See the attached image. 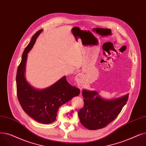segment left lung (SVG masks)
<instances>
[{
	"label": "left lung",
	"instance_id": "8db88e82",
	"mask_svg": "<svg viewBox=\"0 0 146 146\" xmlns=\"http://www.w3.org/2000/svg\"><path fill=\"white\" fill-rule=\"evenodd\" d=\"M84 107L78 113L81 124L88 129L96 130L106 127L119 114L127 103L128 94L113 100L102 99L98 92L84 90Z\"/></svg>",
	"mask_w": 146,
	"mask_h": 146
}]
</instances>
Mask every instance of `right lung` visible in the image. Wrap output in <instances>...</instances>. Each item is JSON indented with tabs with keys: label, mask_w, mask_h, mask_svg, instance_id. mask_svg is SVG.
Segmentation results:
<instances>
[{
	"label": "right lung",
	"mask_w": 146,
	"mask_h": 146,
	"mask_svg": "<svg viewBox=\"0 0 146 146\" xmlns=\"http://www.w3.org/2000/svg\"><path fill=\"white\" fill-rule=\"evenodd\" d=\"M41 31L42 30H40L34 34L23 52L17 72V93L24 112L36 121L47 124L56 120L59 108L74 97L78 96L80 90L69 84L65 76L43 90L34 88L26 81L24 74L27 54Z\"/></svg>",
	"instance_id": "obj_1"
}]
</instances>
